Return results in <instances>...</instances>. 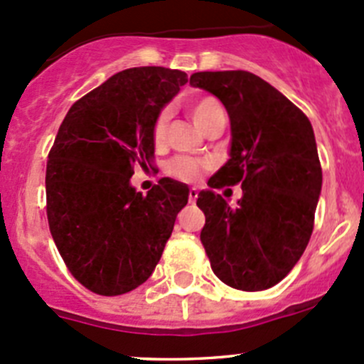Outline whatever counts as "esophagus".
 Here are the masks:
<instances>
[{"mask_svg":"<svg viewBox=\"0 0 364 364\" xmlns=\"http://www.w3.org/2000/svg\"><path fill=\"white\" fill-rule=\"evenodd\" d=\"M197 197H199V192H197V188H190V192H188L190 203H196Z\"/></svg>","mask_w":364,"mask_h":364,"instance_id":"obj_1","label":"esophagus"}]
</instances>
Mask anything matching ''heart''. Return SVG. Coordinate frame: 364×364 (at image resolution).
Listing matches in <instances>:
<instances>
[{"mask_svg":"<svg viewBox=\"0 0 364 364\" xmlns=\"http://www.w3.org/2000/svg\"><path fill=\"white\" fill-rule=\"evenodd\" d=\"M188 112L192 116L193 123L197 124L199 130H204L209 123L213 121V117L223 114L222 105L211 97H200L196 98L188 104ZM168 111H161L155 121V127H153V141L156 146H161L165 142V135H167V127H168ZM209 167V164L205 160L192 159V156H176L174 160H171V164L167 165V172L172 178L179 179V181L185 183H193L203 176V172Z\"/></svg>","mask_w":364,"mask_h":364,"instance_id":"heart-1","label":"heart"}]
</instances>
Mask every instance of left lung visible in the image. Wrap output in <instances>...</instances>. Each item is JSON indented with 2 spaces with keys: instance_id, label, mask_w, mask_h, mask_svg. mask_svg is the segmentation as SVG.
Returning <instances> with one entry per match:
<instances>
[{
  "instance_id": "1",
  "label": "left lung",
  "mask_w": 364,
  "mask_h": 364,
  "mask_svg": "<svg viewBox=\"0 0 364 364\" xmlns=\"http://www.w3.org/2000/svg\"><path fill=\"white\" fill-rule=\"evenodd\" d=\"M193 87L215 95L230 119L229 160L197 197L205 225L200 241L211 269L240 291L284 280L303 255L322 188L310 119L260 77L245 70L197 72ZM242 183L230 208L213 188Z\"/></svg>"
}]
</instances>
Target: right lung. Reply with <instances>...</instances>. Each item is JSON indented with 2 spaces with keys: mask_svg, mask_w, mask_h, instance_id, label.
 <instances>
[{
  "mask_svg": "<svg viewBox=\"0 0 364 364\" xmlns=\"http://www.w3.org/2000/svg\"><path fill=\"white\" fill-rule=\"evenodd\" d=\"M188 82L181 70L117 72L70 107L46 172L49 229L77 282L119 296L155 271L188 186L161 178L146 196L132 186L134 165L155 155L153 127Z\"/></svg>",
  "mask_w": 364,
  "mask_h": 364,
  "instance_id": "add662e5",
  "label": "right lung"
}]
</instances>
